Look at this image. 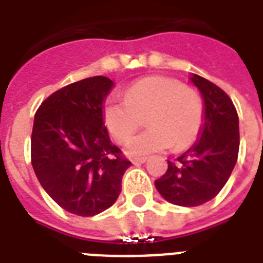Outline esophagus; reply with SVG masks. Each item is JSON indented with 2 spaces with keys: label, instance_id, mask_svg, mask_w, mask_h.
<instances>
[{
  "label": "esophagus",
  "instance_id": "esophagus-1",
  "mask_svg": "<svg viewBox=\"0 0 263 263\" xmlns=\"http://www.w3.org/2000/svg\"><path fill=\"white\" fill-rule=\"evenodd\" d=\"M147 161L146 157H136V158H132V164L134 165H140V164H144Z\"/></svg>",
  "mask_w": 263,
  "mask_h": 263
}]
</instances>
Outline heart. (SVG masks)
<instances>
[{"mask_svg":"<svg viewBox=\"0 0 263 263\" xmlns=\"http://www.w3.org/2000/svg\"><path fill=\"white\" fill-rule=\"evenodd\" d=\"M146 116L150 127L127 144L131 156H146L173 146L190 147L203 125V103L192 88L166 76H147L132 83L124 98H113L103 107L107 131L119 143H125Z\"/></svg>","mask_w":263,"mask_h":263,"instance_id":"b5f03b06","label":"heart"}]
</instances>
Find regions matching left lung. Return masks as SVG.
<instances>
[{
	"label": "left lung",
	"instance_id": "obj_1",
	"mask_svg": "<svg viewBox=\"0 0 263 263\" xmlns=\"http://www.w3.org/2000/svg\"><path fill=\"white\" fill-rule=\"evenodd\" d=\"M203 99V125L187 152L168 160V171L156 180L157 191L169 203L192 208L212 200L232 173L239 154V117L228 95L192 73Z\"/></svg>",
	"mask_w": 263,
	"mask_h": 263
}]
</instances>
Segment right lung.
I'll return each instance as SVG.
<instances>
[{"instance_id": "right-lung-1", "label": "right lung", "mask_w": 263, "mask_h": 263, "mask_svg": "<svg viewBox=\"0 0 263 263\" xmlns=\"http://www.w3.org/2000/svg\"><path fill=\"white\" fill-rule=\"evenodd\" d=\"M115 83L94 76L55 91L35 113L31 162L43 190L64 210L97 216L115 203L131 162L110 142L103 105Z\"/></svg>"}]
</instances>
